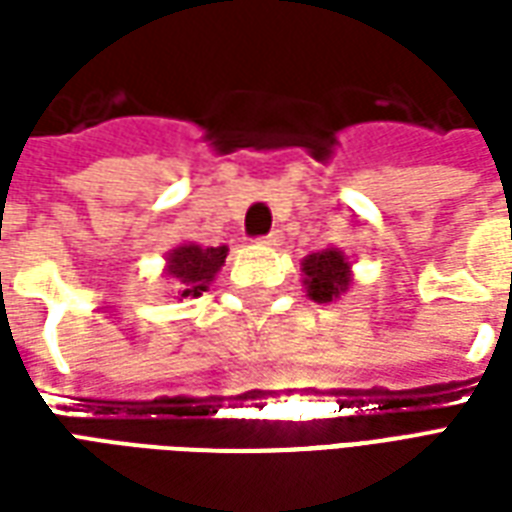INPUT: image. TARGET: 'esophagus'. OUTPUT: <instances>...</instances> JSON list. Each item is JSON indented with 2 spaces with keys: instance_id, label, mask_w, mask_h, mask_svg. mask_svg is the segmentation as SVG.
Returning <instances> with one entry per match:
<instances>
[{
  "instance_id": "1",
  "label": "esophagus",
  "mask_w": 512,
  "mask_h": 512,
  "mask_svg": "<svg viewBox=\"0 0 512 512\" xmlns=\"http://www.w3.org/2000/svg\"><path fill=\"white\" fill-rule=\"evenodd\" d=\"M260 244H268V246H279L282 244V230H271L266 238H260Z\"/></svg>"
}]
</instances>
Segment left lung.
Here are the masks:
<instances>
[{"label": "left lung", "instance_id": "1", "mask_svg": "<svg viewBox=\"0 0 512 512\" xmlns=\"http://www.w3.org/2000/svg\"><path fill=\"white\" fill-rule=\"evenodd\" d=\"M304 288L318 304H329L351 288V260L340 249H323L304 257Z\"/></svg>", "mask_w": 512, "mask_h": 512}]
</instances>
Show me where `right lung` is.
<instances>
[{
	"mask_svg": "<svg viewBox=\"0 0 512 512\" xmlns=\"http://www.w3.org/2000/svg\"><path fill=\"white\" fill-rule=\"evenodd\" d=\"M227 257V246L183 244L167 255V274L178 282V299L202 296Z\"/></svg>",
	"mask_w": 512,
	"mask_h": 512,
	"instance_id": "add662e5",
	"label": "right lung"
}]
</instances>
